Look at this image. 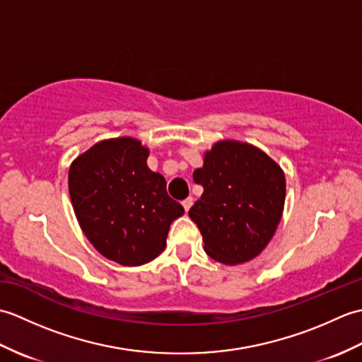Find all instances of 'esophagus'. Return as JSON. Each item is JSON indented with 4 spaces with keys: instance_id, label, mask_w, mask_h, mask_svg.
Wrapping results in <instances>:
<instances>
[{
    "instance_id": "34e87169",
    "label": "esophagus",
    "mask_w": 362,
    "mask_h": 362,
    "mask_svg": "<svg viewBox=\"0 0 362 362\" xmlns=\"http://www.w3.org/2000/svg\"><path fill=\"white\" fill-rule=\"evenodd\" d=\"M182 205H183V209H185V211H188L191 209V205H193V197H187L185 201L182 202Z\"/></svg>"
}]
</instances>
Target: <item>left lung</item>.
I'll use <instances>...</instances> for the list:
<instances>
[{"instance_id": "left-lung-1", "label": "left lung", "mask_w": 362, "mask_h": 362, "mask_svg": "<svg viewBox=\"0 0 362 362\" xmlns=\"http://www.w3.org/2000/svg\"><path fill=\"white\" fill-rule=\"evenodd\" d=\"M204 193L188 214L205 252L224 264L259 255L281 219L286 183L280 166L263 151L240 141H219L193 174Z\"/></svg>"}]
</instances>
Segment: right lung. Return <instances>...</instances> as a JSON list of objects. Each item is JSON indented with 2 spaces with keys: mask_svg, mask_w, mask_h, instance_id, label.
<instances>
[{
  "mask_svg": "<svg viewBox=\"0 0 362 362\" xmlns=\"http://www.w3.org/2000/svg\"><path fill=\"white\" fill-rule=\"evenodd\" d=\"M149 151L122 136L95 144L73 161L68 187L76 218L93 247L122 266H141L165 249L183 206L146 165Z\"/></svg>",
  "mask_w": 362,
  "mask_h": 362,
  "instance_id": "1",
  "label": "right lung"
}]
</instances>
